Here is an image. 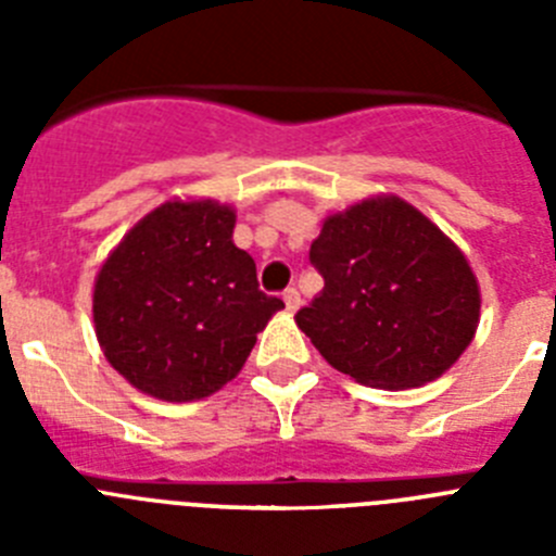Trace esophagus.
<instances>
[{
	"label": "esophagus",
	"instance_id": "1",
	"mask_svg": "<svg viewBox=\"0 0 556 556\" xmlns=\"http://www.w3.org/2000/svg\"><path fill=\"white\" fill-rule=\"evenodd\" d=\"M283 303H287V308L289 312H298V308H301V292H298V289L294 287H289L287 292H283Z\"/></svg>",
	"mask_w": 556,
	"mask_h": 556
}]
</instances>
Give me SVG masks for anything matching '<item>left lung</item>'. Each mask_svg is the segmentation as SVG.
I'll list each match as a JSON object with an SVG mask.
<instances>
[{"mask_svg": "<svg viewBox=\"0 0 556 556\" xmlns=\"http://www.w3.org/2000/svg\"><path fill=\"white\" fill-rule=\"evenodd\" d=\"M308 262L326 287L294 320L358 384L420 387L473 339L481 298L468 258L401 198L362 200L328 217Z\"/></svg>", "mask_w": 556, "mask_h": 556, "instance_id": "left-lung-1", "label": "left lung"}]
</instances>
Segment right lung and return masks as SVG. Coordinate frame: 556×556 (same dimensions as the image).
<instances>
[{
	"instance_id": "right-lung-1",
	"label": "right lung",
	"mask_w": 556,
	"mask_h": 556,
	"mask_svg": "<svg viewBox=\"0 0 556 556\" xmlns=\"http://www.w3.org/2000/svg\"><path fill=\"white\" fill-rule=\"evenodd\" d=\"M236 214L214 200L159 205L108 255L94 283L105 358L136 390L194 401L242 370L281 298L233 244Z\"/></svg>"
}]
</instances>
